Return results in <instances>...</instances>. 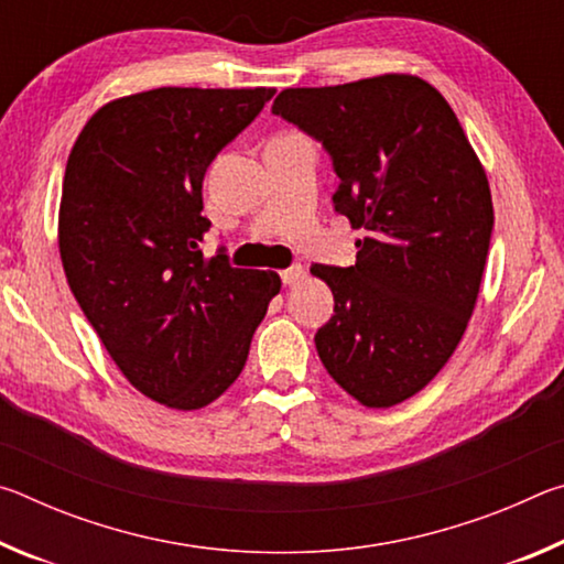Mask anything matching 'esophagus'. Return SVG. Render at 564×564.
<instances>
[{"label": "esophagus", "instance_id": "1", "mask_svg": "<svg viewBox=\"0 0 564 564\" xmlns=\"http://www.w3.org/2000/svg\"><path fill=\"white\" fill-rule=\"evenodd\" d=\"M281 279H283L285 285H295V283H301L305 279V271L301 269V265H293V269L281 271Z\"/></svg>", "mask_w": 564, "mask_h": 564}]
</instances>
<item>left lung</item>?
<instances>
[{
    "mask_svg": "<svg viewBox=\"0 0 564 564\" xmlns=\"http://www.w3.org/2000/svg\"><path fill=\"white\" fill-rule=\"evenodd\" d=\"M273 113L323 141L336 212L366 231L356 265L311 269L336 301L318 356L360 405L393 408L441 373L473 316L495 221L488 174L415 74L283 89Z\"/></svg>",
    "mask_w": 564,
    "mask_h": 564,
    "instance_id": "obj_1",
    "label": "left lung"
}]
</instances>
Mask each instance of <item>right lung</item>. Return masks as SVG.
I'll use <instances>...</instances> for the list:
<instances>
[{"instance_id":"1","label":"right lung","mask_w":564,"mask_h":564,"mask_svg":"<svg viewBox=\"0 0 564 564\" xmlns=\"http://www.w3.org/2000/svg\"><path fill=\"white\" fill-rule=\"evenodd\" d=\"M275 94L161 87L113 99L66 161L59 256L74 299L123 378L198 410L241 376L281 279L206 259L208 164Z\"/></svg>"}]
</instances>
